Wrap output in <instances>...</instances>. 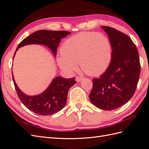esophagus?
I'll return each mask as SVG.
<instances>
[{"label":"esophagus","instance_id":"1","mask_svg":"<svg viewBox=\"0 0 149 149\" xmlns=\"http://www.w3.org/2000/svg\"><path fill=\"white\" fill-rule=\"evenodd\" d=\"M83 79H84V78H83V77H79V76H77V77L76 78V81H78V82H81Z\"/></svg>","mask_w":149,"mask_h":149}]
</instances>
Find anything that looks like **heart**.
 I'll return each instance as SVG.
<instances>
[{"instance_id":"obj_1","label":"heart","mask_w":149,"mask_h":149,"mask_svg":"<svg viewBox=\"0 0 149 149\" xmlns=\"http://www.w3.org/2000/svg\"><path fill=\"white\" fill-rule=\"evenodd\" d=\"M57 63L69 74L78 70L77 64L86 74L96 76L104 72L111 60L109 39L102 33L84 31L67 39L61 48Z\"/></svg>"}]
</instances>
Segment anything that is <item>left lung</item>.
<instances>
[{"mask_svg":"<svg viewBox=\"0 0 149 149\" xmlns=\"http://www.w3.org/2000/svg\"><path fill=\"white\" fill-rule=\"evenodd\" d=\"M101 28L109 39L111 60L104 73L93 79L89 99L97 107L111 111L124 105L133 96L139 82L141 64L137 49L129 37L109 26Z\"/></svg>","mask_w":149,"mask_h":149,"instance_id":"left-lung-1","label":"left lung"}]
</instances>
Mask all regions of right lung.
<instances>
[{"label":"right lung","mask_w":149,"mask_h":149,"mask_svg":"<svg viewBox=\"0 0 149 149\" xmlns=\"http://www.w3.org/2000/svg\"><path fill=\"white\" fill-rule=\"evenodd\" d=\"M70 33L71 32L67 31L42 30L35 31L19 43L13 58L19 48L31 44L43 45L50 49L53 55L56 56L57 48L61 39ZM12 78L17 95L21 102L30 111L42 116L52 115L61 111L66 103L70 88L76 83L74 78H64L57 76L52 80L49 86L43 93L38 95L29 96L18 87L13 73Z\"/></svg>","instance_id":"right-lung-1"}]
</instances>
